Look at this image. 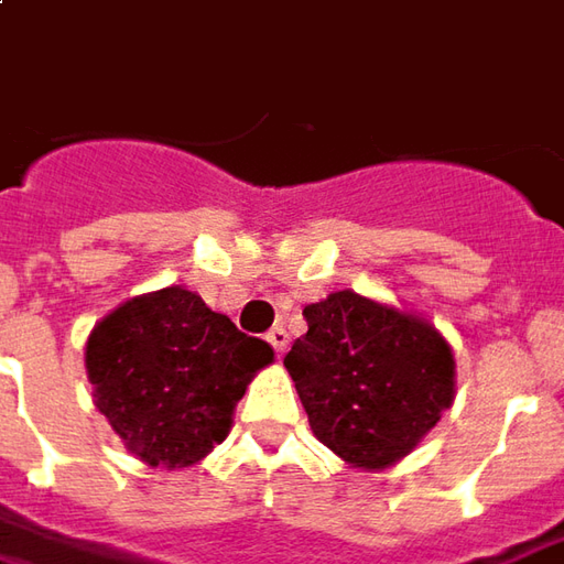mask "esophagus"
Segmentation results:
<instances>
[{
    "label": "esophagus",
    "instance_id": "34e87169",
    "mask_svg": "<svg viewBox=\"0 0 564 564\" xmlns=\"http://www.w3.org/2000/svg\"><path fill=\"white\" fill-rule=\"evenodd\" d=\"M267 341L273 344V350L279 354V357H282V354L289 350V332H285L282 326L270 328V332H267Z\"/></svg>",
    "mask_w": 564,
    "mask_h": 564
}]
</instances>
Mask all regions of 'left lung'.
<instances>
[{"label": "left lung", "instance_id": "obj_1", "mask_svg": "<svg viewBox=\"0 0 564 564\" xmlns=\"http://www.w3.org/2000/svg\"><path fill=\"white\" fill-rule=\"evenodd\" d=\"M304 319L285 369L316 441L350 468L394 466L453 403L449 344L429 319L350 289L307 304Z\"/></svg>", "mask_w": 564, "mask_h": 564}]
</instances>
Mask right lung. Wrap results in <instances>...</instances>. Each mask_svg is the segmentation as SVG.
<instances>
[{"label": "right lung", "mask_w": 564, "mask_h": 564, "mask_svg": "<svg viewBox=\"0 0 564 564\" xmlns=\"http://www.w3.org/2000/svg\"><path fill=\"white\" fill-rule=\"evenodd\" d=\"M273 347L183 285L130 297L86 341L96 410L142 463H202L232 429L236 403Z\"/></svg>", "instance_id": "right-lung-1"}]
</instances>
